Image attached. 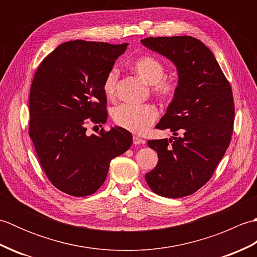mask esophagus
<instances>
[{
  "mask_svg": "<svg viewBox=\"0 0 257 257\" xmlns=\"http://www.w3.org/2000/svg\"><path fill=\"white\" fill-rule=\"evenodd\" d=\"M133 141H134V145H144V144H146V141L144 139L139 138L138 136H134Z\"/></svg>",
  "mask_w": 257,
  "mask_h": 257,
  "instance_id": "obj_1",
  "label": "esophagus"
}]
</instances>
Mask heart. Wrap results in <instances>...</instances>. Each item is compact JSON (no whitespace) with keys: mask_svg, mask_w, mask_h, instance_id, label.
<instances>
[{"mask_svg":"<svg viewBox=\"0 0 257 257\" xmlns=\"http://www.w3.org/2000/svg\"><path fill=\"white\" fill-rule=\"evenodd\" d=\"M135 73L152 85V92L158 99L166 102L170 101L178 89L177 81L166 76V67L160 61L152 56H143L132 65ZM119 72L116 67L107 73L102 84V89L108 98L116 95ZM111 117L114 123L135 134H144L158 118V110L151 105H132L121 103L112 109Z\"/></svg>","mask_w":257,"mask_h":257,"instance_id":"obj_1","label":"heart"}]
</instances>
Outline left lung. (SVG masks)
<instances>
[{"label": "left lung", "instance_id": "1", "mask_svg": "<svg viewBox=\"0 0 257 257\" xmlns=\"http://www.w3.org/2000/svg\"><path fill=\"white\" fill-rule=\"evenodd\" d=\"M141 43L167 57L178 72V89L156 128L174 137L149 140L158 163L145 176L155 193L182 198L209 181L231 141L232 88L213 53L191 36L148 37Z\"/></svg>", "mask_w": 257, "mask_h": 257}]
</instances>
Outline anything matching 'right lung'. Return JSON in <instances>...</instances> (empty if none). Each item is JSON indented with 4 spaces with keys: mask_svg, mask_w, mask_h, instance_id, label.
I'll return each instance as SVG.
<instances>
[{
    "mask_svg": "<svg viewBox=\"0 0 257 257\" xmlns=\"http://www.w3.org/2000/svg\"><path fill=\"white\" fill-rule=\"evenodd\" d=\"M128 44L69 41L46 56L30 92V137L54 187L73 196L95 193L109 163L133 144L121 127L86 134V123L107 121L102 84Z\"/></svg>",
    "mask_w": 257,
    "mask_h": 257,
    "instance_id": "1",
    "label": "right lung"
}]
</instances>
